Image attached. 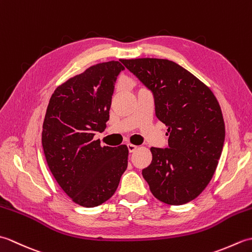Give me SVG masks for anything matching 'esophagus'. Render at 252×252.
<instances>
[{
    "label": "esophagus",
    "instance_id": "obj_1",
    "mask_svg": "<svg viewBox=\"0 0 252 252\" xmlns=\"http://www.w3.org/2000/svg\"><path fill=\"white\" fill-rule=\"evenodd\" d=\"M136 148H137V146L133 145V144H127V149H129V152H130V153L135 152V151H136Z\"/></svg>",
    "mask_w": 252,
    "mask_h": 252
}]
</instances>
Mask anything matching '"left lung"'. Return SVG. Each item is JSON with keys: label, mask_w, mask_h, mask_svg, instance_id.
Instances as JSON below:
<instances>
[{"label": "left lung", "mask_w": 252, "mask_h": 252, "mask_svg": "<svg viewBox=\"0 0 252 252\" xmlns=\"http://www.w3.org/2000/svg\"><path fill=\"white\" fill-rule=\"evenodd\" d=\"M151 90L158 119L168 126V148L152 147V163L142 171L152 194L168 205L195 199L206 189L221 157L225 126L215 94L174 62L121 60Z\"/></svg>", "instance_id": "1"}]
</instances>
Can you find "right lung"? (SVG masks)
<instances>
[{
    "mask_svg": "<svg viewBox=\"0 0 252 252\" xmlns=\"http://www.w3.org/2000/svg\"><path fill=\"white\" fill-rule=\"evenodd\" d=\"M125 67L100 63L70 78L53 93L42 131V146L51 172L78 205L93 208L115 194L127 168L129 149L100 146L95 132L109 120L115 82Z\"/></svg>",
    "mask_w": 252,
    "mask_h": 252,
    "instance_id": "obj_1",
    "label": "right lung"
}]
</instances>
